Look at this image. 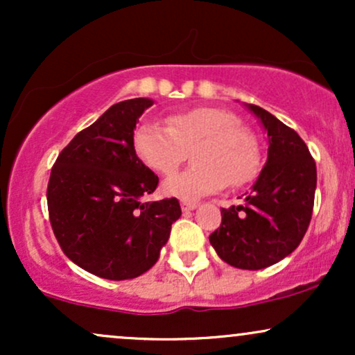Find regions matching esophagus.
<instances>
[{
    "mask_svg": "<svg viewBox=\"0 0 355 355\" xmlns=\"http://www.w3.org/2000/svg\"><path fill=\"white\" fill-rule=\"evenodd\" d=\"M180 205H182V210H183V211H191V210L197 209V203H193V202L182 200V202H180Z\"/></svg>",
    "mask_w": 355,
    "mask_h": 355,
    "instance_id": "34e87169",
    "label": "esophagus"
}]
</instances>
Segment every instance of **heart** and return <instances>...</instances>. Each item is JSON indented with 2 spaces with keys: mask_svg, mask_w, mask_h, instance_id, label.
Returning <instances> with one entry per match:
<instances>
[{
  "mask_svg": "<svg viewBox=\"0 0 355 355\" xmlns=\"http://www.w3.org/2000/svg\"><path fill=\"white\" fill-rule=\"evenodd\" d=\"M133 148L153 172L170 177L193 150V166L164 183L172 197L197 200L229 183L240 187L259 172L257 140L234 113L220 108H195L177 113L166 126L146 121L133 133Z\"/></svg>",
  "mask_w": 355,
  "mask_h": 355,
  "instance_id": "b5f03b06",
  "label": "heart"
}]
</instances>
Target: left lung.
Masks as SVG:
<instances>
[{
    "mask_svg": "<svg viewBox=\"0 0 355 355\" xmlns=\"http://www.w3.org/2000/svg\"><path fill=\"white\" fill-rule=\"evenodd\" d=\"M247 108L267 132V162L245 202L222 209V223L209 239L229 266L260 270L302 242L312 218L317 168L295 130L257 105Z\"/></svg>",
    "mask_w": 355,
    "mask_h": 355,
    "instance_id": "left-lung-1",
    "label": "left lung"
}]
</instances>
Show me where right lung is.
Here are the masks:
<instances>
[{
	"label": "right lung",
	"mask_w": 355,
	"mask_h": 355,
	"mask_svg": "<svg viewBox=\"0 0 355 355\" xmlns=\"http://www.w3.org/2000/svg\"><path fill=\"white\" fill-rule=\"evenodd\" d=\"M152 105L133 98L110 107L76 133L51 168L46 198L55 237L71 262L101 279L145 274L182 215L177 198L141 200L158 177L137 157L133 130Z\"/></svg>",
	"instance_id": "obj_1"
}]
</instances>
